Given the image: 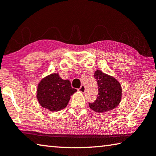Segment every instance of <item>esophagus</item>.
<instances>
[{
    "label": "esophagus",
    "mask_w": 156,
    "mask_h": 156,
    "mask_svg": "<svg viewBox=\"0 0 156 156\" xmlns=\"http://www.w3.org/2000/svg\"><path fill=\"white\" fill-rule=\"evenodd\" d=\"M78 91H80V92H85V87L84 85H81V87L78 89Z\"/></svg>",
    "instance_id": "1"
}]
</instances>
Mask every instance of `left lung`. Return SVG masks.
Listing matches in <instances>:
<instances>
[{
    "mask_svg": "<svg viewBox=\"0 0 156 156\" xmlns=\"http://www.w3.org/2000/svg\"><path fill=\"white\" fill-rule=\"evenodd\" d=\"M95 79L98 84V96L93 103H89L91 110L96 112H107L115 108L122 100V89L119 81L111 76L96 70Z\"/></svg>",
    "mask_w": 156,
    "mask_h": 156,
    "instance_id": "8db88e82",
    "label": "left lung"
}]
</instances>
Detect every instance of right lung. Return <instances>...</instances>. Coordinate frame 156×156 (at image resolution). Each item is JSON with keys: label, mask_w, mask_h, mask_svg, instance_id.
<instances>
[{"label": "right lung", "mask_w": 156, "mask_h": 156, "mask_svg": "<svg viewBox=\"0 0 156 156\" xmlns=\"http://www.w3.org/2000/svg\"><path fill=\"white\" fill-rule=\"evenodd\" d=\"M76 91L71 87L70 81L63 80L58 73H52L39 82L37 98L41 107L57 112L67 105L71 96Z\"/></svg>", "instance_id": "right-lung-1"}]
</instances>
